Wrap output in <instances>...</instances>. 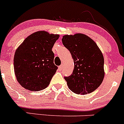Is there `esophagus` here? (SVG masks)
<instances>
[{
  "label": "esophagus",
  "mask_w": 124,
  "mask_h": 124,
  "mask_svg": "<svg viewBox=\"0 0 124 124\" xmlns=\"http://www.w3.org/2000/svg\"><path fill=\"white\" fill-rule=\"evenodd\" d=\"M62 69H63V66H60L58 67L59 70H62Z\"/></svg>",
  "instance_id": "esophagus-1"
}]
</instances>
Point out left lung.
I'll return each instance as SVG.
<instances>
[{
  "label": "left lung",
  "instance_id": "1",
  "mask_svg": "<svg viewBox=\"0 0 124 124\" xmlns=\"http://www.w3.org/2000/svg\"><path fill=\"white\" fill-rule=\"evenodd\" d=\"M62 42L70 52L74 69L64 79L70 90L86 94L95 91L104 78V58L97 44L87 35L76 33L64 35Z\"/></svg>",
  "mask_w": 124,
  "mask_h": 124
}]
</instances>
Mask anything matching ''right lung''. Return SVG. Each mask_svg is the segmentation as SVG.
<instances>
[{"label": "right lung", "instance_id": "add662e5", "mask_svg": "<svg viewBox=\"0 0 124 124\" xmlns=\"http://www.w3.org/2000/svg\"><path fill=\"white\" fill-rule=\"evenodd\" d=\"M60 35L38 31L26 38L16 49L14 70L17 82L26 89L42 90L49 86L58 67L52 50Z\"/></svg>", "mask_w": 124, "mask_h": 124}]
</instances>
